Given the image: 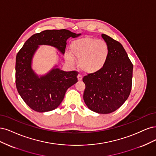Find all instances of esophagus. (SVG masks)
<instances>
[{
    "mask_svg": "<svg viewBox=\"0 0 156 156\" xmlns=\"http://www.w3.org/2000/svg\"><path fill=\"white\" fill-rule=\"evenodd\" d=\"M77 78H78V81H82V76L81 74H78Z\"/></svg>",
    "mask_w": 156,
    "mask_h": 156,
    "instance_id": "1",
    "label": "esophagus"
}]
</instances>
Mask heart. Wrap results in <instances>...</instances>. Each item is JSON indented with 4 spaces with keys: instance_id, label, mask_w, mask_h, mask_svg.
Wrapping results in <instances>:
<instances>
[{
    "instance_id": "b5f03b06",
    "label": "heart",
    "mask_w": 156,
    "mask_h": 156,
    "mask_svg": "<svg viewBox=\"0 0 156 156\" xmlns=\"http://www.w3.org/2000/svg\"><path fill=\"white\" fill-rule=\"evenodd\" d=\"M70 48L71 54L65 53V61L73 65V58L77 59L80 69L86 74H94L101 71L109 56L108 44L93 37H85L74 40Z\"/></svg>"
}]
</instances>
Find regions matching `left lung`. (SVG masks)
I'll use <instances>...</instances> for the list:
<instances>
[{"mask_svg": "<svg viewBox=\"0 0 156 156\" xmlns=\"http://www.w3.org/2000/svg\"><path fill=\"white\" fill-rule=\"evenodd\" d=\"M109 47V56L101 71L85 76L83 100L91 111L108 114L125 102L132 89L133 65L122 45L102 34Z\"/></svg>", "mask_w": 156, "mask_h": 156, "instance_id": "1", "label": "left lung"}]
</instances>
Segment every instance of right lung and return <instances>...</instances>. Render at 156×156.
I'll return each instance as SVG.
<instances>
[{"label": "right lung", "instance_id": "1", "mask_svg": "<svg viewBox=\"0 0 156 156\" xmlns=\"http://www.w3.org/2000/svg\"><path fill=\"white\" fill-rule=\"evenodd\" d=\"M80 35L66 29L47 30L32 36L17 53V89L24 102L34 111L44 113L57 108L67 90L78 82L77 72L63 71L58 64L44 74L35 72L32 68L33 59L39 46L52 47L63 55L67 39ZM57 55L59 56L58 52Z\"/></svg>", "mask_w": 156, "mask_h": 156}]
</instances>
